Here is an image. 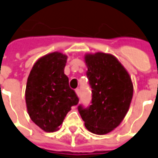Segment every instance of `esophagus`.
I'll return each mask as SVG.
<instances>
[{
    "instance_id": "34e87169",
    "label": "esophagus",
    "mask_w": 158,
    "mask_h": 158,
    "mask_svg": "<svg viewBox=\"0 0 158 158\" xmlns=\"http://www.w3.org/2000/svg\"><path fill=\"white\" fill-rule=\"evenodd\" d=\"M76 94H77V96H78V97H79V96H80V95H81V91H80V89H76Z\"/></svg>"
}]
</instances>
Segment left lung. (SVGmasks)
Here are the masks:
<instances>
[{
    "instance_id": "8db88e82",
    "label": "left lung",
    "mask_w": 158,
    "mask_h": 158,
    "mask_svg": "<svg viewBox=\"0 0 158 158\" xmlns=\"http://www.w3.org/2000/svg\"><path fill=\"white\" fill-rule=\"evenodd\" d=\"M86 76L92 88L91 105L78 107L85 128L98 135L110 133L123 121L131 103L134 85L121 62L110 53L84 56Z\"/></svg>"
}]
</instances>
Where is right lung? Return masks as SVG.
<instances>
[{
	"label": "right lung",
	"instance_id": "right-lung-1",
	"mask_svg": "<svg viewBox=\"0 0 158 158\" xmlns=\"http://www.w3.org/2000/svg\"><path fill=\"white\" fill-rule=\"evenodd\" d=\"M68 56L60 52L40 57L29 73L25 89L27 111L31 120L47 133L59 129L77 96L64 73Z\"/></svg>",
	"mask_w": 158,
	"mask_h": 158
}]
</instances>
